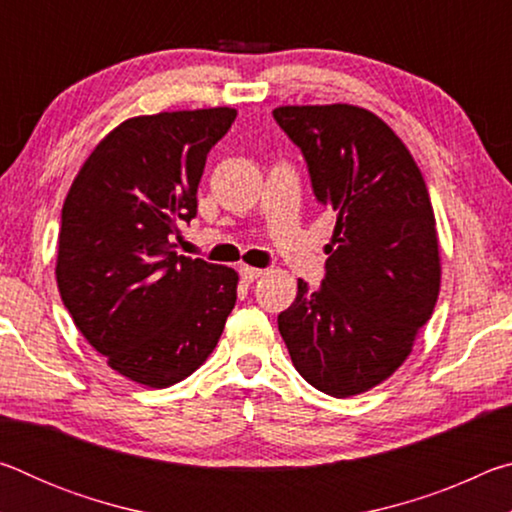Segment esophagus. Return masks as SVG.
Returning a JSON list of instances; mask_svg holds the SVG:
<instances>
[{"instance_id":"esophagus-1","label":"esophagus","mask_w":512,"mask_h":512,"mask_svg":"<svg viewBox=\"0 0 512 512\" xmlns=\"http://www.w3.org/2000/svg\"><path fill=\"white\" fill-rule=\"evenodd\" d=\"M266 271H262V268H255V266H241L239 268V275H241V280L244 282H255V280H259V277H262Z\"/></svg>"}]
</instances>
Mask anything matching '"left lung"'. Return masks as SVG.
<instances>
[{
	"instance_id": "8db88e82",
	"label": "left lung",
	"mask_w": 512,
	"mask_h": 512,
	"mask_svg": "<svg viewBox=\"0 0 512 512\" xmlns=\"http://www.w3.org/2000/svg\"><path fill=\"white\" fill-rule=\"evenodd\" d=\"M273 117L336 214L323 284L309 291L298 280L277 327L320 393H366L402 366L436 307L440 246L427 185L393 128L366 108L280 106Z\"/></svg>"
}]
</instances>
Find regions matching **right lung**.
Segmentation results:
<instances>
[{"label":"right lung","instance_id":"1","mask_svg":"<svg viewBox=\"0 0 512 512\" xmlns=\"http://www.w3.org/2000/svg\"><path fill=\"white\" fill-rule=\"evenodd\" d=\"M235 108L121 121L94 146L63 203L56 282L74 325L112 370L167 388L210 357L237 302L235 268L176 255L196 216L207 153Z\"/></svg>","mask_w":512,"mask_h":512}]
</instances>
